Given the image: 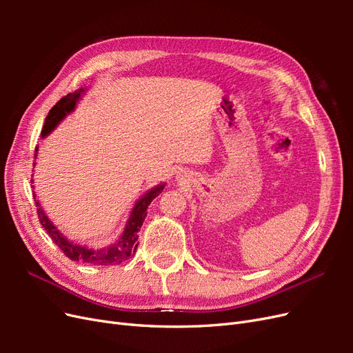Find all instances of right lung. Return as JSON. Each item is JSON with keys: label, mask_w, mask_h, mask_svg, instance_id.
Returning a JSON list of instances; mask_svg holds the SVG:
<instances>
[{"label": "right lung", "mask_w": 353, "mask_h": 353, "mask_svg": "<svg viewBox=\"0 0 353 353\" xmlns=\"http://www.w3.org/2000/svg\"><path fill=\"white\" fill-rule=\"evenodd\" d=\"M82 92L83 90L81 88L78 91L68 94L66 97H63L61 100L57 101V104L50 110L47 116L44 128H42V132H41L42 137L48 135L52 130H54L56 125L63 119V117L74 109V104H77ZM37 152L38 148H35V153ZM163 188H165V184H160L156 188H152L148 193H145L140 200L137 201V205L131 212V216L128 219L122 237L116 243L110 244L109 248H104V249H88V248H82V245H78V244L69 243L59 232V230L52 225L51 221L46 216V213L42 212L39 203L37 200H35V205H37V212H38L41 225L44 227L51 240L59 245V249L65 253L70 261L83 262L88 265H104V266L117 265L126 259H130L135 253L138 248V231H140L143 222L147 216V208L153 201V199H156L160 193H162Z\"/></svg>", "instance_id": "add662e5"}]
</instances>
